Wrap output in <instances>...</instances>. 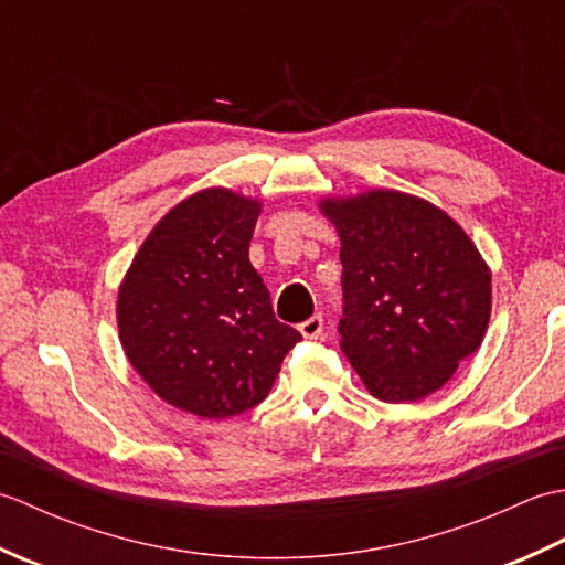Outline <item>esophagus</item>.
<instances>
[{
  "mask_svg": "<svg viewBox=\"0 0 565 565\" xmlns=\"http://www.w3.org/2000/svg\"><path fill=\"white\" fill-rule=\"evenodd\" d=\"M322 328H326V322H322V316H313L303 320L301 326H298V330H301V334L306 340H318L322 334Z\"/></svg>",
  "mask_w": 565,
  "mask_h": 565,
  "instance_id": "1",
  "label": "esophagus"
}]
</instances>
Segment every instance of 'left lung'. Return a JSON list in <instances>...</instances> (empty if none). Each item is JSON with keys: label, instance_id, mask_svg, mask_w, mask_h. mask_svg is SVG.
<instances>
[{"label": "left lung", "instance_id": "left-lung-1", "mask_svg": "<svg viewBox=\"0 0 565 565\" xmlns=\"http://www.w3.org/2000/svg\"><path fill=\"white\" fill-rule=\"evenodd\" d=\"M340 235V347L371 395L423 401L483 342L490 269L461 225L403 191L326 199Z\"/></svg>", "mask_w": 565, "mask_h": 565}]
</instances>
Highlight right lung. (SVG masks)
Listing matches in <instances>:
<instances>
[{
  "instance_id": "obj_1",
  "label": "right lung",
  "mask_w": 565,
  "mask_h": 565,
  "mask_svg": "<svg viewBox=\"0 0 565 565\" xmlns=\"http://www.w3.org/2000/svg\"><path fill=\"white\" fill-rule=\"evenodd\" d=\"M262 203L203 189L152 227L118 291V338L179 411L221 419L267 398L301 332L274 318L249 262Z\"/></svg>"
}]
</instances>
